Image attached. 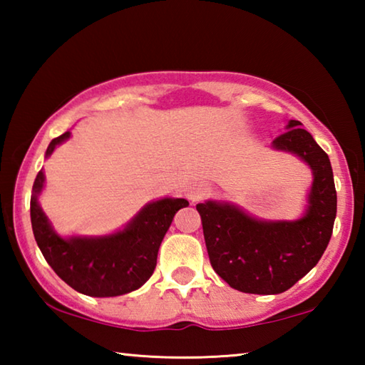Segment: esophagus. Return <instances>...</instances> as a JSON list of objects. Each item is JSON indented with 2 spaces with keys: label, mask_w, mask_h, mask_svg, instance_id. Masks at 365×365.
<instances>
[{
  "label": "esophagus",
  "mask_w": 365,
  "mask_h": 365,
  "mask_svg": "<svg viewBox=\"0 0 365 365\" xmlns=\"http://www.w3.org/2000/svg\"><path fill=\"white\" fill-rule=\"evenodd\" d=\"M207 191H209V188L206 187V185H202L200 182H193L188 185L187 197L190 201H197V200H201V197H205L207 195Z\"/></svg>",
  "instance_id": "34e87169"
}]
</instances>
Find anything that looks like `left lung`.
Instances as JSON below:
<instances>
[{
    "instance_id": "obj_1",
    "label": "left lung",
    "mask_w": 365,
    "mask_h": 365,
    "mask_svg": "<svg viewBox=\"0 0 365 365\" xmlns=\"http://www.w3.org/2000/svg\"><path fill=\"white\" fill-rule=\"evenodd\" d=\"M299 120L272 146L307 163L314 180L307 209L298 220H257L228 202L196 205L212 269L232 288L252 294H279L292 288L322 257L336 217V190L327 153Z\"/></svg>"
}]
</instances>
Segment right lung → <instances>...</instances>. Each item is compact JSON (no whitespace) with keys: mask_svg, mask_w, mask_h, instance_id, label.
Here are the masks:
<instances>
[{"mask_svg":"<svg viewBox=\"0 0 365 365\" xmlns=\"http://www.w3.org/2000/svg\"><path fill=\"white\" fill-rule=\"evenodd\" d=\"M71 137V132L51 140L46 158ZM45 174L38 172L30 197L34 237L51 269L76 292L109 298L138 289L156 269L158 251L178 209L187 207L183 197H164L146 205L120 232L106 237L63 238L53 230L38 205Z\"/></svg>","mask_w":365,"mask_h":365,"instance_id":"add662e5","label":"right lung"}]
</instances>
